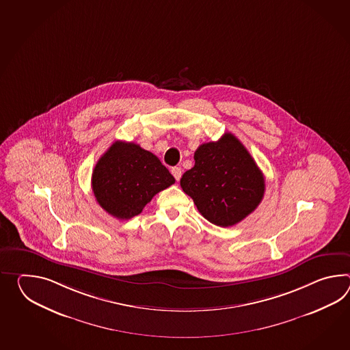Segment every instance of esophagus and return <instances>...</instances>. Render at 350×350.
<instances>
[{
  "mask_svg": "<svg viewBox=\"0 0 350 350\" xmlns=\"http://www.w3.org/2000/svg\"><path fill=\"white\" fill-rule=\"evenodd\" d=\"M171 172L172 174H173V177L176 178V180H179L180 177H182V170H180V167H173Z\"/></svg>",
  "mask_w": 350,
  "mask_h": 350,
  "instance_id": "1",
  "label": "esophagus"
}]
</instances>
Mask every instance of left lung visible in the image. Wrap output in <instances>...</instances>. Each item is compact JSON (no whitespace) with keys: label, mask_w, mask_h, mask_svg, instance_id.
I'll return each instance as SVG.
<instances>
[{"label":"left lung","mask_w":350,"mask_h":350,"mask_svg":"<svg viewBox=\"0 0 350 350\" xmlns=\"http://www.w3.org/2000/svg\"><path fill=\"white\" fill-rule=\"evenodd\" d=\"M180 187L207 221L219 227L241 222L256 210L265 193L262 172L249 150L231 133L194 152V167Z\"/></svg>","instance_id":"8db88e82"}]
</instances>
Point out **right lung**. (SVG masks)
I'll use <instances>...</instances> for the list:
<instances>
[{"label":"right lung","instance_id":"add662e5","mask_svg":"<svg viewBox=\"0 0 350 350\" xmlns=\"http://www.w3.org/2000/svg\"><path fill=\"white\" fill-rule=\"evenodd\" d=\"M176 182L153 153L135 143L117 140L94 167L92 187L103 210L119 219H129L158 192Z\"/></svg>","mask_w":350,"mask_h":350}]
</instances>
